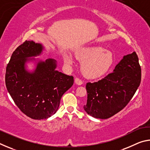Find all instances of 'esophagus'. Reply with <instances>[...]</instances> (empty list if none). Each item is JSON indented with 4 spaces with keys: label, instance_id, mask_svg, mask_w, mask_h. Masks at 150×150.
I'll use <instances>...</instances> for the list:
<instances>
[{
    "label": "esophagus",
    "instance_id": "esophagus-1",
    "mask_svg": "<svg viewBox=\"0 0 150 150\" xmlns=\"http://www.w3.org/2000/svg\"><path fill=\"white\" fill-rule=\"evenodd\" d=\"M75 82L76 84L79 85H81L83 84V81L81 80V79H80L78 78V77H76L75 78Z\"/></svg>",
    "mask_w": 150,
    "mask_h": 150
}]
</instances>
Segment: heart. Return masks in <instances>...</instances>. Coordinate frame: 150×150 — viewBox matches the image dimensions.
Wrapping results in <instances>:
<instances>
[{"label": "heart", "instance_id": "obj_1", "mask_svg": "<svg viewBox=\"0 0 150 150\" xmlns=\"http://www.w3.org/2000/svg\"><path fill=\"white\" fill-rule=\"evenodd\" d=\"M76 56L81 61H84L81 66V70L85 77L97 78L107 71L113 63V57L110 52L99 45H93L81 48L77 51ZM67 64L73 63L69 55L65 57Z\"/></svg>", "mask_w": 150, "mask_h": 150}]
</instances>
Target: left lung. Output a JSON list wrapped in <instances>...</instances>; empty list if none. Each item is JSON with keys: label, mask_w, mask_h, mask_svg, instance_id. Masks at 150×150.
Wrapping results in <instances>:
<instances>
[{"label": "left lung", "mask_w": 150, "mask_h": 150, "mask_svg": "<svg viewBox=\"0 0 150 150\" xmlns=\"http://www.w3.org/2000/svg\"><path fill=\"white\" fill-rule=\"evenodd\" d=\"M141 82V67L136 52L125 55L112 73L96 82H88L87 114L100 119L110 118L125 107Z\"/></svg>", "instance_id": "1"}]
</instances>
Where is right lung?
<instances>
[{
  "instance_id": "obj_1",
  "label": "right lung",
  "mask_w": 150,
  "mask_h": 150,
  "mask_svg": "<svg viewBox=\"0 0 150 150\" xmlns=\"http://www.w3.org/2000/svg\"><path fill=\"white\" fill-rule=\"evenodd\" d=\"M42 51L41 44L26 40L12 53L5 74L6 87L14 103L34 120L54 115L63 95L74 82L73 76L55 70L54 59L39 63L34 73H28L24 67L26 58L39 55Z\"/></svg>"
}]
</instances>
